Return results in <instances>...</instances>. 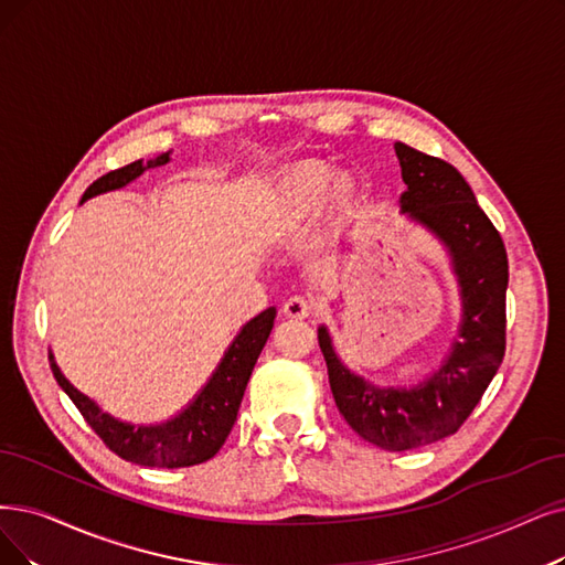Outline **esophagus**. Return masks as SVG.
<instances>
[{
	"instance_id": "obj_1",
	"label": "esophagus",
	"mask_w": 565,
	"mask_h": 565,
	"mask_svg": "<svg viewBox=\"0 0 565 565\" xmlns=\"http://www.w3.org/2000/svg\"><path fill=\"white\" fill-rule=\"evenodd\" d=\"M282 310H285L287 318L306 320V318H310V315H312L315 306H312V301H310V299H306V297H291V299H287V301H285Z\"/></svg>"
}]
</instances>
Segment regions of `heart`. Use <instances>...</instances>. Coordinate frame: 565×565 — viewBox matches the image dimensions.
Returning <instances> with one entry per match:
<instances>
[{"instance_id":"b5f03b06","label":"heart","mask_w":565,"mask_h":565,"mask_svg":"<svg viewBox=\"0 0 565 565\" xmlns=\"http://www.w3.org/2000/svg\"><path fill=\"white\" fill-rule=\"evenodd\" d=\"M331 177H333V171L324 162L303 164V167L291 171L285 178V188H282L285 211L291 217H306V215L318 211L324 201ZM350 192H352L350 178H345V175L334 178V183L329 190V194L333 199H345V196H350Z\"/></svg>"}]
</instances>
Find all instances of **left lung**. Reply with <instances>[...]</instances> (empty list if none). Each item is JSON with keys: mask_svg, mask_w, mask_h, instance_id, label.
<instances>
[{"mask_svg": "<svg viewBox=\"0 0 565 565\" xmlns=\"http://www.w3.org/2000/svg\"><path fill=\"white\" fill-rule=\"evenodd\" d=\"M408 192L401 209L431 230L452 253L461 282L463 324L452 354L413 390H380L350 373L333 354L322 327L335 408L364 440L401 452L457 434L476 411L505 354L508 253L499 230L478 206L466 178L440 157L396 143Z\"/></svg>", "mask_w": 565, "mask_h": 565, "instance_id": "left-lung-1", "label": "left lung"}]
</instances>
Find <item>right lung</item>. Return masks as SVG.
I'll return each mask as SVG.
<instances>
[{
    "label": "right lung",
    "instance_id": "right-lung-1",
    "mask_svg": "<svg viewBox=\"0 0 565 565\" xmlns=\"http://www.w3.org/2000/svg\"><path fill=\"white\" fill-rule=\"evenodd\" d=\"M169 162V152L160 154L152 162H131L116 171L97 178L83 194V201L127 185L129 180L141 175L150 167H162ZM276 308H266L255 320L247 322L236 341L224 354L220 369L211 377L206 390L196 396L190 408L162 424V426H131L102 413L97 405L70 385L55 361L51 364L57 385L70 394L83 419L93 426V431L104 440L113 455L125 461L150 466V468H188L213 459L224 440L230 438L234 422L238 417L241 401L253 375L257 356L262 354L268 333L274 329Z\"/></svg>",
    "mask_w": 565,
    "mask_h": 565
}]
</instances>
